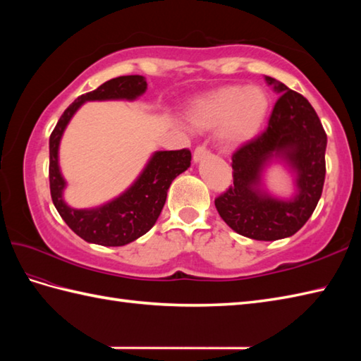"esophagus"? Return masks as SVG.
Listing matches in <instances>:
<instances>
[{
    "label": "esophagus",
    "mask_w": 361,
    "mask_h": 361,
    "mask_svg": "<svg viewBox=\"0 0 361 361\" xmlns=\"http://www.w3.org/2000/svg\"><path fill=\"white\" fill-rule=\"evenodd\" d=\"M209 155H211L209 149L206 147L204 144H200V145H197V149H195V152H194V161L197 163V161H200V159H203V158H206V157H209Z\"/></svg>",
    "instance_id": "1"
}]
</instances>
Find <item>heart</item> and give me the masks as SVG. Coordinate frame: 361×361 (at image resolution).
I'll use <instances>...</instances> for the list:
<instances>
[{
    "label": "heart",
    "mask_w": 361,
    "mask_h": 361,
    "mask_svg": "<svg viewBox=\"0 0 361 361\" xmlns=\"http://www.w3.org/2000/svg\"><path fill=\"white\" fill-rule=\"evenodd\" d=\"M268 113V97L256 87H226L198 101L192 110L194 124L219 127V140L226 147H239L259 132Z\"/></svg>",
    "instance_id": "1"
}]
</instances>
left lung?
<instances>
[{
  "instance_id": "8db88e82",
  "label": "left lung",
  "mask_w": 361,
  "mask_h": 361,
  "mask_svg": "<svg viewBox=\"0 0 361 361\" xmlns=\"http://www.w3.org/2000/svg\"><path fill=\"white\" fill-rule=\"evenodd\" d=\"M281 94L265 132L233 153V183L216 198L225 224L255 240L293 235L315 211L326 178L327 135L310 102L279 80L265 78ZM273 154H286L298 171L300 194L291 202L260 196L254 188Z\"/></svg>"
}]
</instances>
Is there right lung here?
<instances>
[{
  "instance_id": "obj_1",
  "label": "right lung",
  "mask_w": 361,
  "mask_h": 361,
  "mask_svg": "<svg viewBox=\"0 0 361 361\" xmlns=\"http://www.w3.org/2000/svg\"><path fill=\"white\" fill-rule=\"evenodd\" d=\"M147 82L142 75H121L102 83L94 91L79 96L60 116L49 136V189L52 203L60 217L83 240L122 247L144 235L155 225L166 203L167 189L181 172L190 166V150L157 152L140 178L126 194L97 209H73L62 198L65 180L59 171V142L73 114L85 101L104 99H135L141 96Z\"/></svg>"
}]
</instances>
